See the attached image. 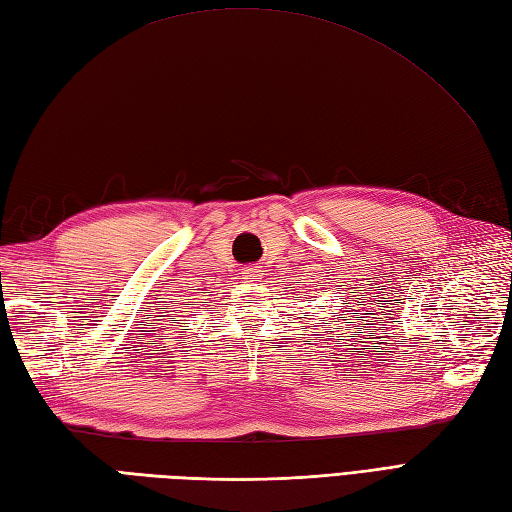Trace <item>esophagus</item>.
Returning <instances> with one entry per match:
<instances>
[{"mask_svg":"<svg viewBox=\"0 0 512 512\" xmlns=\"http://www.w3.org/2000/svg\"><path fill=\"white\" fill-rule=\"evenodd\" d=\"M262 275H264V270L259 268V266H246L244 270H242V279H246V281H257V279H262Z\"/></svg>","mask_w":512,"mask_h":512,"instance_id":"esophagus-1","label":"esophagus"}]
</instances>
